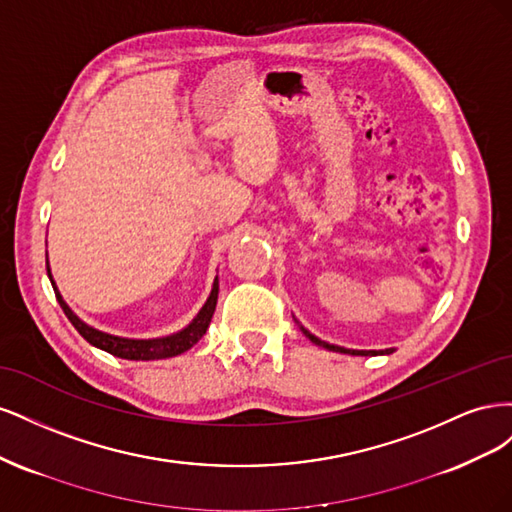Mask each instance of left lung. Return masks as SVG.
Listing matches in <instances>:
<instances>
[{
	"label": "left lung",
	"instance_id": "1",
	"mask_svg": "<svg viewBox=\"0 0 512 512\" xmlns=\"http://www.w3.org/2000/svg\"><path fill=\"white\" fill-rule=\"evenodd\" d=\"M301 331L312 339L314 344H318V346H322V348H327V350H333V352H344V354H354V356H367V354H378L376 350H348V348H342V346H333V344H327V342H322V339H318L316 335H312L309 331H305L303 327H301ZM389 352H393V348H389V350H382L380 354H389Z\"/></svg>",
	"mask_w": 512,
	"mask_h": 512
}]
</instances>
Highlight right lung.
<instances>
[{
    "instance_id": "add662e5",
    "label": "right lung",
    "mask_w": 512,
    "mask_h": 512,
    "mask_svg": "<svg viewBox=\"0 0 512 512\" xmlns=\"http://www.w3.org/2000/svg\"><path fill=\"white\" fill-rule=\"evenodd\" d=\"M46 271H49L51 277V269L46 265ZM51 284L55 290V297L64 309V314L68 316V320L74 324V329L79 331L91 346H96L108 354L119 356V359H128V361H156V359H168V356H177L185 350H190L200 337H203L209 329V322L213 318L215 312V303H218V282H213L211 294L207 303L200 309L198 316L188 324V327L181 329L179 333L166 335V337H156V339H128V337H117V335H108L102 333L94 327H89L79 316H76L72 309L66 305V301L61 299V294L53 282Z\"/></svg>"
}]
</instances>
